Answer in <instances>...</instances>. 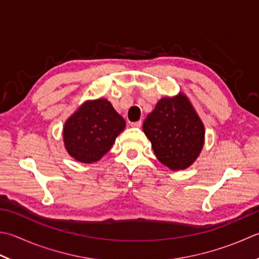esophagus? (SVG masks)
Returning a JSON list of instances; mask_svg holds the SVG:
<instances>
[{
    "instance_id": "1",
    "label": "esophagus",
    "mask_w": 259,
    "mask_h": 259,
    "mask_svg": "<svg viewBox=\"0 0 259 259\" xmlns=\"http://www.w3.org/2000/svg\"><path fill=\"white\" fill-rule=\"evenodd\" d=\"M132 127H141L142 126V120H138V121H132L131 123Z\"/></svg>"
}]
</instances>
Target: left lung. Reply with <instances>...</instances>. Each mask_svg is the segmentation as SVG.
<instances>
[{
  "label": "left lung",
  "instance_id": "1",
  "mask_svg": "<svg viewBox=\"0 0 259 259\" xmlns=\"http://www.w3.org/2000/svg\"><path fill=\"white\" fill-rule=\"evenodd\" d=\"M143 131L158 160L175 171L194 163L205 136L201 118L184 94L160 99L145 118Z\"/></svg>",
  "mask_w": 259,
  "mask_h": 259
}]
</instances>
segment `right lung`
<instances>
[{
	"label": "right lung",
	"mask_w": 259,
	"mask_h": 259,
	"mask_svg": "<svg viewBox=\"0 0 259 259\" xmlns=\"http://www.w3.org/2000/svg\"><path fill=\"white\" fill-rule=\"evenodd\" d=\"M125 126L123 117L107 99L85 101L65 121V149L76 161L96 162L108 152Z\"/></svg>",
	"instance_id": "right-lung-1"
}]
</instances>
